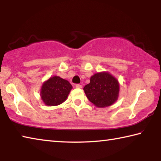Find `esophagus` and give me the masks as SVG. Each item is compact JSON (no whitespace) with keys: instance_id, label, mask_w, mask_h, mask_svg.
<instances>
[{"instance_id":"obj_1","label":"esophagus","mask_w":161,"mask_h":161,"mask_svg":"<svg viewBox=\"0 0 161 161\" xmlns=\"http://www.w3.org/2000/svg\"><path fill=\"white\" fill-rule=\"evenodd\" d=\"M76 88H79V89H81L82 88V85H81V84H76Z\"/></svg>"}]
</instances>
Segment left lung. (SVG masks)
I'll list each match as a JSON object with an SVG mask.
<instances>
[{
	"instance_id": "8db88e82",
	"label": "left lung",
	"mask_w": 161,
	"mask_h": 161,
	"mask_svg": "<svg viewBox=\"0 0 161 161\" xmlns=\"http://www.w3.org/2000/svg\"><path fill=\"white\" fill-rule=\"evenodd\" d=\"M84 91L87 99L96 107H107L118 99L119 84L108 72H99L92 76L90 83L84 87Z\"/></svg>"
}]
</instances>
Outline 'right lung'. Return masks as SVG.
Masks as SVG:
<instances>
[{"mask_svg":"<svg viewBox=\"0 0 161 161\" xmlns=\"http://www.w3.org/2000/svg\"><path fill=\"white\" fill-rule=\"evenodd\" d=\"M72 89V86L67 80L54 76L42 84L40 97L45 104L58 106L67 99Z\"/></svg>","mask_w":161,"mask_h":161,"instance_id":"right-lung-1","label":"right lung"}]
</instances>
